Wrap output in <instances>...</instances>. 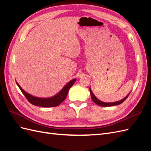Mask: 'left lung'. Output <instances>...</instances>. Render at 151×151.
I'll list each match as a JSON object with an SVG mask.
<instances>
[{
    "mask_svg": "<svg viewBox=\"0 0 151 151\" xmlns=\"http://www.w3.org/2000/svg\"><path fill=\"white\" fill-rule=\"evenodd\" d=\"M89 91H90L91 96V98H92L93 101L96 104H97L98 105H99V106H116V105L120 104L121 103H122L128 98V96H129L130 93L126 97H125L123 99L120 100V101H116V102H113V103H104V102H103L101 101H100L99 99H98L95 96V95L93 94V93L92 92V91H91V87H89Z\"/></svg>",
    "mask_w": 151,
    "mask_h": 151,
    "instance_id": "8db88e82",
    "label": "left lung"
}]
</instances>
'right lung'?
I'll list each match as a JSON object with an SVG mask.
<instances>
[{
  "label": "right lung",
  "mask_w": 151,
  "mask_h": 151,
  "mask_svg": "<svg viewBox=\"0 0 151 151\" xmlns=\"http://www.w3.org/2000/svg\"><path fill=\"white\" fill-rule=\"evenodd\" d=\"M76 81V79L71 80L70 81L68 82L67 84H65V86L62 89V90L59 91L57 94L50 98H38L26 92L25 91L22 89L21 87L17 82L16 84L18 86V87H19V88L21 91L22 94L25 96V97L28 100V101L30 103L37 106L48 108L57 106L64 101L67 97L68 90H69V89L73 86V84H74Z\"/></svg>",
  "instance_id": "add662e5"
}]
</instances>
